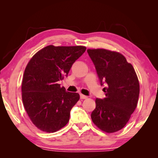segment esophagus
I'll return each mask as SVG.
<instances>
[{
	"mask_svg": "<svg viewBox=\"0 0 158 158\" xmlns=\"http://www.w3.org/2000/svg\"><path fill=\"white\" fill-rule=\"evenodd\" d=\"M87 98H88L87 96H85V95H82V94L80 95V98H81V99H86Z\"/></svg>",
	"mask_w": 158,
	"mask_h": 158,
	"instance_id": "1",
	"label": "esophagus"
}]
</instances>
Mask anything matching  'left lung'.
Instances as JSON below:
<instances>
[{"label":"left lung","instance_id":"8db88e82","mask_svg":"<svg viewBox=\"0 0 158 158\" xmlns=\"http://www.w3.org/2000/svg\"><path fill=\"white\" fill-rule=\"evenodd\" d=\"M105 98H96L91 113L94 124L112 133L124 127L137 107L139 83L135 69L120 53L98 49H88Z\"/></svg>","mask_w":158,"mask_h":158}]
</instances>
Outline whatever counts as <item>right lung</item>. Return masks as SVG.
<instances>
[{
  "instance_id": "add662e5",
  "label": "right lung",
  "mask_w": 158,
  "mask_h": 158,
  "mask_svg": "<svg viewBox=\"0 0 158 158\" xmlns=\"http://www.w3.org/2000/svg\"><path fill=\"white\" fill-rule=\"evenodd\" d=\"M85 49L49 45L37 52L26 66L21 85L23 106L33 123L43 132H55L68 123L79 95L66 91L58 81L68 77Z\"/></svg>"
}]
</instances>
